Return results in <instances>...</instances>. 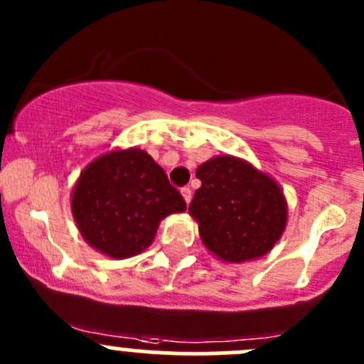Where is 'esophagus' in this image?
Returning a JSON list of instances; mask_svg holds the SVG:
<instances>
[{
	"label": "esophagus",
	"instance_id": "esophagus-1",
	"mask_svg": "<svg viewBox=\"0 0 364 364\" xmlns=\"http://www.w3.org/2000/svg\"><path fill=\"white\" fill-rule=\"evenodd\" d=\"M181 196H183V199H185V203L190 204V200H192V190H190V186L181 188Z\"/></svg>",
	"mask_w": 364,
	"mask_h": 364
}]
</instances>
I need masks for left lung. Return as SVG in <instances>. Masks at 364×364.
Segmentation results:
<instances>
[{"label": "left lung", "mask_w": 364, "mask_h": 364, "mask_svg": "<svg viewBox=\"0 0 364 364\" xmlns=\"http://www.w3.org/2000/svg\"><path fill=\"white\" fill-rule=\"evenodd\" d=\"M196 176L203 185L188 213L216 259L241 264L273 250L287 225L289 205L269 174L243 159L220 155L200 164Z\"/></svg>", "instance_id": "8db88e82"}]
</instances>
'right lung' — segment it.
<instances>
[{"instance_id": "add662e5", "label": "right lung", "mask_w": 364, "mask_h": 364, "mask_svg": "<svg viewBox=\"0 0 364 364\" xmlns=\"http://www.w3.org/2000/svg\"><path fill=\"white\" fill-rule=\"evenodd\" d=\"M70 204L84 241L111 259L142 253L165 216L186 211L164 168L139 148H117L90 161Z\"/></svg>"}]
</instances>
